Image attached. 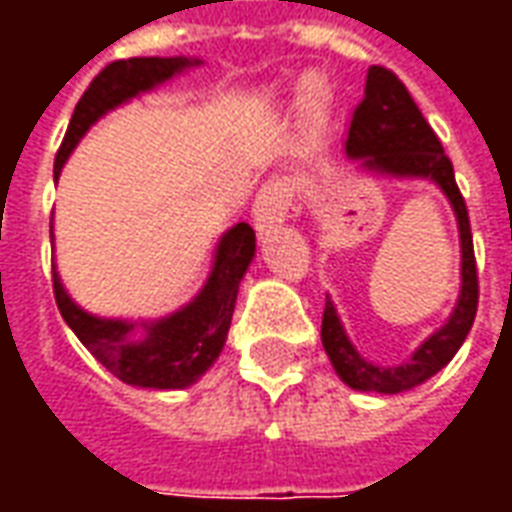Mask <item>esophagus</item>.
<instances>
[{"label":"esophagus","instance_id":"34e87169","mask_svg":"<svg viewBox=\"0 0 512 512\" xmlns=\"http://www.w3.org/2000/svg\"><path fill=\"white\" fill-rule=\"evenodd\" d=\"M255 227L260 233H271L277 224L285 222L288 213V189L282 183H266L255 197Z\"/></svg>","mask_w":512,"mask_h":512}]
</instances>
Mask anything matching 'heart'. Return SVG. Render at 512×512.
<instances>
[{
	"instance_id": "b5f03b06",
	"label": "heart",
	"mask_w": 512,
	"mask_h": 512,
	"mask_svg": "<svg viewBox=\"0 0 512 512\" xmlns=\"http://www.w3.org/2000/svg\"><path fill=\"white\" fill-rule=\"evenodd\" d=\"M307 90H310V93H315V82L307 84ZM312 106H315V101H312Z\"/></svg>"
}]
</instances>
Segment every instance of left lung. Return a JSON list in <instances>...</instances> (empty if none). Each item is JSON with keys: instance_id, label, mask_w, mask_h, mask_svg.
Returning <instances> with one entry per match:
<instances>
[{"instance_id": "8db88e82", "label": "left lung", "mask_w": 512, "mask_h": 512, "mask_svg": "<svg viewBox=\"0 0 512 512\" xmlns=\"http://www.w3.org/2000/svg\"><path fill=\"white\" fill-rule=\"evenodd\" d=\"M348 158H359L365 169H378L397 178H428L450 197L458 230H461V299L450 315V321L439 332L430 334L419 345L414 356L397 367H378L365 362L356 354L351 340L345 337L340 318L334 312L332 301L326 299L321 323V340L326 354L332 359L337 376L343 378L351 389L362 392H381V395H397L411 386L436 376L441 367L458 354V348L472 329L480 301V282H477V260H474L472 224L461 189L455 183L450 156L444 153L439 136L422 117L419 106L406 90V84L384 65H373L367 71L365 98L356 104L348 142H345Z\"/></svg>"}]
</instances>
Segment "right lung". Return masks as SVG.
Here are the masks:
<instances>
[{
    "mask_svg": "<svg viewBox=\"0 0 512 512\" xmlns=\"http://www.w3.org/2000/svg\"><path fill=\"white\" fill-rule=\"evenodd\" d=\"M189 65H197V60L131 57L106 65L73 109L71 126L65 131V139L54 158V178H60L62 164L68 161L76 142L98 117L112 106L128 101L131 95L167 82L169 76H175ZM252 257H255V230L246 222L235 224L219 241L216 263L200 296L164 321L142 323V329L126 321L93 318L79 310L62 288L57 271L51 285L65 323L112 376L147 389H180L194 384L216 362V356L222 354L227 329L233 321L238 282L246 274Z\"/></svg>",
    "mask_w": 512,
    "mask_h": 512,
    "instance_id": "1",
    "label": "right lung"
}]
</instances>
